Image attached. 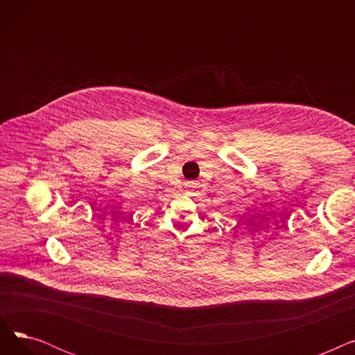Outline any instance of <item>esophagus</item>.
Returning <instances> with one entry per match:
<instances>
[{
	"label": "esophagus",
	"instance_id": "obj_1",
	"mask_svg": "<svg viewBox=\"0 0 355 355\" xmlns=\"http://www.w3.org/2000/svg\"><path fill=\"white\" fill-rule=\"evenodd\" d=\"M189 187H190V189H191V190H193V189H196V182H193V184H190V185H189Z\"/></svg>",
	"mask_w": 355,
	"mask_h": 355
}]
</instances>
